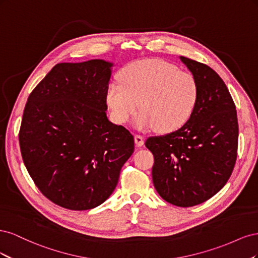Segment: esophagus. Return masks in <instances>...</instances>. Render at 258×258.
I'll use <instances>...</instances> for the list:
<instances>
[{
  "label": "esophagus",
  "instance_id": "34e87169",
  "mask_svg": "<svg viewBox=\"0 0 258 258\" xmlns=\"http://www.w3.org/2000/svg\"><path fill=\"white\" fill-rule=\"evenodd\" d=\"M135 142H136V145L138 147H141L144 144V138L142 136H140V135H136L135 136Z\"/></svg>",
  "mask_w": 258,
  "mask_h": 258
}]
</instances>
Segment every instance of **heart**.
<instances>
[{
  "mask_svg": "<svg viewBox=\"0 0 258 258\" xmlns=\"http://www.w3.org/2000/svg\"><path fill=\"white\" fill-rule=\"evenodd\" d=\"M108 85L106 103L116 122L124 123L139 106L138 129L172 132L189 119L198 100L194 77L159 59H143L121 69Z\"/></svg>",
  "mask_w": 258,
  "mask_h": 258,
  "instance_id": "1",
  "label": "heart"
}]
</instances>
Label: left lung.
Returning <instances> with one entry per match:
<instances>
[{
    "instance_id": "1",
    "label": "left lung",
    "mask_w": 258,
    "mask_h": 258,
    "mask_svg": "<svg viewBox=\"0 0 258 258\" xmlns=\"http://www.w3.org/2000/svg\"><path fill=\"white\" fill-rule=\"evenodd\" d=\"M197 84L196 106L184 126L151 137L145 146L154 155L153 183L169 204L188 208L220 191L229 179L238 151L236 105L213 69L179 57Z\"/></svg>"
}]
</instances>
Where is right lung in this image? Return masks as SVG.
<instances>
[{"mask_svg":"<svg viewBox=\"0 0 258 258\" xmlns=\"http://www.w3.org/2000/svg\"><path fill=\"white\" fill-rule=\"evenodd\" d=\"M113 63H58L30 93L19 144L37 188L62 208L90 210L111 196L135 139L106 117Z\"/></svg>","mask_w":258,"mask_h":258,"instance_id":"add662e5","label":"right lung"}]
</instances>
